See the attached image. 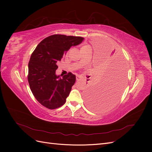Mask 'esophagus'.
<instances>
[{
  "label": "esophagus",
  "instance_id": "34e87169",
  "mask_svg": "<svg viewBox=\"0 0 152 152\" xmlns=\"http://www.w3.org/2000/svg\"><path fill=\"white\" fill-rule=\"evenodd\" d=\"M76 79H77V81H79V80H81V78H80L79 76H77Z\"/></svg>",
  "mask_w": 152,
  "mask_h": 152
}]
</instances>
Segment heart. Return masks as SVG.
<instances>
[{"instance_id":"heart-1","label":"heart","mask_w":152,"mask_h":152,"mask_svg":"<svg viewBox=\"0 0 152 152\" xmlns=\"http://www.w3.org/2000/svg\"><path fill=\"white\" fill-rule=\"evenodd\" d=\"M90 48L89 45H83V46H82V48H81V50H84V49H87V48Z\"/></svg>"}]
</instances>
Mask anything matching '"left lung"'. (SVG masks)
<instances>
[{
    "label": "left lung",
    "mask_w": 152,
    "mask_h": 152,
    "mask_svg": "<svg viewBox=\"0 0 152 152\" xmlns=\"http://www.w3.org/2000/svg\"><path fill=\"white\" fill-rule=\"evenodd\" d=\"M115 50L103 68V75L85 91L86 104L95 111H103L112 107L120 98L125 87L126 63Z\"/></svg>",
    "instance_id": "8db88e82"
}]
</instances>
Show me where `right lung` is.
<instances>
[{
	"label": "right lung",
	"instance_id": "obj_1",
	"mask_svg": "<svg viewBox=\"0 0 152 152\" xmlns=\"http://www.w3.org/2000/svg\"><path fill=\"white\" fill-rule=\"evenodd\" d=\"M81 37L53 35L44 39L31 54L28 63V80L38 102L49 109L65 104L76 77L71 72L61 77L56 74L57 63L72 46L82 42Z\"/></svg>",
	"mask_w": 152,
	"mask_h": 152
}]
</instances>
